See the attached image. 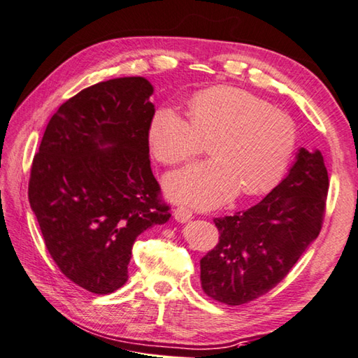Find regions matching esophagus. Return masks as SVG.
<instances>
[{
    "instance_id": "esophagus-1",
    "label": "esophagus",
    "mask_w": 358,
    "mask_h": 358,
    "mask_svg": "<svg viewBox=\"0 0 358 358\" xmlns=\"http://www.w3.org/2000/svg\"><path fill=\"white\" fill-rule=\"evenodd\" d=\"M173 217H175V220H178V222L183 223V222H187V220L192 219V211H191V209H187V208L178 206L173 211Z\"/></svg>"
}]
</instances>
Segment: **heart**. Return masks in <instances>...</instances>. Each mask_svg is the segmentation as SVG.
<instances>
[{
	"label": "heart",
	"instance_id": "obj_1",
	"mask_svg": "<svg viewBox=\"0 0 358 358\" xmlns=\"http://www.w3.org/2000/svg\"><path fill=\"white\" fill-rule=\"evenodd\" d=\"M191 117L161 107L149 125V141L163 164L185 163L213 139L215 157L172 172L164 187L175 201L211 208L233 199L268 191L281 180L296 144L290 115L250 91L214 87L189 101Z\"/></svg>",
	"mask_w": 358,
	"mask_h": 358
}]
</instances>
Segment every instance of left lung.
Instances as JSON below:
<instances>
[{
	"instance_id": "8db88e82",
	"label": "left lung",
	"mask_w": 358,
	"mask_h": 358,
	"mask_svg": "<svg viewBox=\"0 0 358 358\" xmlns=\"http://www.w3.org/2000/svg\"><path fill=\"white\" fill-rule=\"evenodd\" d=\"M329 177L320 150L301 149L289 175L257 205L215 217L219 243L201 257V289L241 306L268 293L317 239L326 213Z\"/></svg>"
}]
</instances>
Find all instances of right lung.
<instances>
[{
  "label": "right lung",
  "mask_w": 358,
  "mask_h": 358,
  "mask_svg": "<svg viewBox=\"0 0 358 358\" xmlns=\"http://www.w3.org/2000/svg\"><path fill=\"white\" fill-rule=\"evenodd\" d=\"M152 93L144 77L82 90L49 119L32 161L27 194L49 255L96 295L125 284L133 242L171 217L149 158Z\"/></svg>",
  "instance_id": "obj_1"
}]
</instances>
